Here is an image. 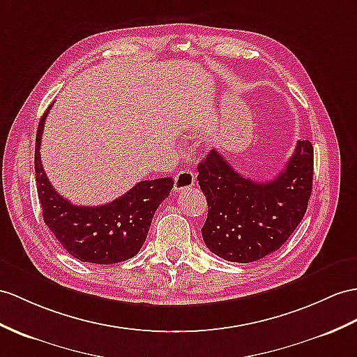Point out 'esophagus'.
Returning <instances> with one entry per match:
<instances>
[{"label": "esophagus", "mask_w": 357, "mask_h": 357, "mask_svg": "<svg viewBox=\"0 0 357 357\" xmlns=\"http://www.w3.org/2000/svg\"><path fill=\"white\" fill-rule=\"evenodd\" d=\"M195 185V176L192 171L189 169H183L180 171L176 178H174V189L177 190V192H183L186 189H190Z\"/></svg>", "instance_id": "obj_1"}]
</instances>
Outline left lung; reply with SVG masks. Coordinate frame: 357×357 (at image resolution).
Instances as JSON below:
<instances>
[{"instance_id":"obj_1","label":"left lung","mask_w":357,"mask_h":357,"mask_svg":"<svg viewBox=\"0 0 357 357\" xmlns=\"http://www.w3.org/2000/svg\"><path fill=\"white\" fill-rule=\"evenodd\" d=\"M207 199L206 247L229 262L248 264L279 250L306 213L314 178V146L298 141L284 169L269 181L242 177L212 150L198 163Z\"/></svg>"}]
</instances>
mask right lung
Here are the masks:
<instances>
[{
	"label": "right lung",
	"mask_w": 357,
	"mask_h": 357,
	"mask_svg": "<svg viewBox=\"0 0 357 357\" xmlns=\"http://www.w3.org/2000/svg\"><path fill=\"white\" fill-rule=\"evenodd\" d=\"M51 107V106H50ZM42 116L34 150L38 195L43 221L69 255L82 262L109 265L132 259L149 234L153 216L174 186L171 177L144 180L101 206H75L57 194L40 162Z\"/></svg>",
	"instance_id": "1"
}]
</instances>
